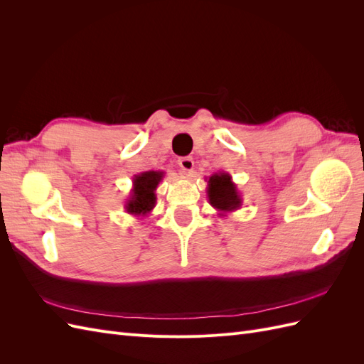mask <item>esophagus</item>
<instances>
[{"label": "esophagus", "instance_id": "34e87169", "mask_svg": "<svg viewBox=\"0 0 364 364\" xmlns=\"http://www.w3.org/2000/svg\"><path fill=\"white\" fill-rule=\"evenodd\" d=\"M179 167L183 170V173H191L194 170V159L191 156H183V158H179L178 161Z\"/></svg>", "mask_w": 364, "mask_h": 364}]
</instances>
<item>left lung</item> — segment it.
Returning <instances> with one entry per match:
<instances>
[{"label": "left lung", "instance_id": "1", "mask_svg": "<svg viewBox=\"0 0 364 364\" xmlns=\"http://www.w3.org/2000/svg\"><path fill=\"white\" fill-rule=\"evenodd\" d=\"M206 194L209 203L218 211V217H226V214L237 211L243 205V199L232 181V176L226 171L215 173L209 178Z\"/></svg>", "mask_w": 364, "mask_h": 364}]
</instances>
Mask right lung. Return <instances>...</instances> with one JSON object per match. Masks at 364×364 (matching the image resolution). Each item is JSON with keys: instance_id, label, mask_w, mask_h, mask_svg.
<instances>
[{"instance_id": "right-lung-1", "label": "right lung", "mask_w": 364, "mask_h": 364, "mask_svg": "<svg viewBox=\"0 0 364 364\" xmlns=\"http://www.w3.org/2000/svg\"><path fill=\"white\" fill-rule=\"evenodd\" d=\"M164 171H142L134 176L130 196L126 199L124 209L135 217H147L156 205V188L164 178Z\"/></svg>"}]
</instances>
